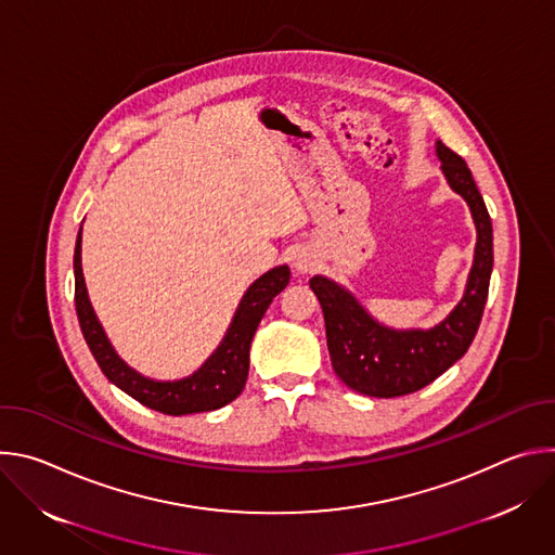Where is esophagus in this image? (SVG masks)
Segmentation results:
<instances>
[{"label":"esophagus","mask_w":555,"mask_h":555,"mask_svg":"<svg viewBox=\"0 0 555 555\" xmlns=\"http://www.w3.org/2000/svg\"><path fill=\"white\" fill-rule=\"evenodd\" d=\"M294 268L298 270V272H311L313 268H315V257L313 255H309L307 250H302V253H298L296 255V259H294Z\"/></svg>","instance_id":"esophagus-1"}]
</instances>
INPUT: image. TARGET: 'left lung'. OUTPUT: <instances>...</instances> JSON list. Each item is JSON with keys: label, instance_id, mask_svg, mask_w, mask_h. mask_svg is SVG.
Returning <instances> with one entry per match:
<instances>
[{"label": "left lung", "instance_id": "1", "mask_svg": "<svg viewBox=\"0 0 555 555\" xmlns=\"http://www.w3.org/2000/svg\"><path fill=\"white\" fill-rule=\"evenodd\" d=\"M437 157L450 189L467 202L477 225V248L465 294L443 323L433 330H390L373 321L343 285L327 276L309 281L323 307L336 375L349 388L371 398H400L435 382L463 358L483 319L494 266L492 219L463 157L441 140L437 142Z\"/></svg>", "mask_w": 555, "mask_h": 555}]
</instances>
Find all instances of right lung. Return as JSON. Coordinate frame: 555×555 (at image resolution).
Listing matches in <instances>:
<instances>
[{"label":"right lung","instance_id":"obj_1","mask_svg":"<svg viewBox=\"0 0 555 555\" xmlns=\"http://www.w3.org/2000/svg\"><path fill=\"white\" fill-rule=\"evenodd\" d=\"M289 283V268L279 266L259 276L244 294L234 319L212 356L189 377L176 382H157L140 375L129 364H125L107 340L96 313L92 309L83 268H81V230L76 236L74 248V305L78 325L83 338L99 362L105 377L120 390L131 395L133 400L146 409L160 411L165 415H191L217 411L232 400L240 398L246 386L250 369V343L255 332L268 311L272 298L285 289Z\"/></svg>","mask_w":555,"mask_h":555}]
</instances>
